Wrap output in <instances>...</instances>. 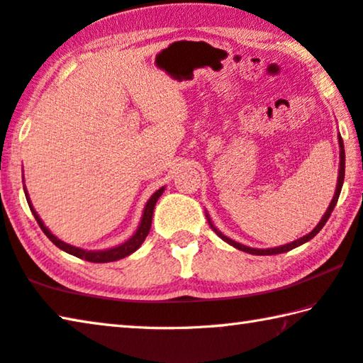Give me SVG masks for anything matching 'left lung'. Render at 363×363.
<instances>
[{
  "label": "left lung",
  "mask_w": 363,
  "mask_h": 363,
  "mask_svg": "<svg viewBox=\"0 0 363 363\" xmlns=\"http://www.w3.org/2000/svg\"><path fill=\"white\" fill-rule=\"evenodd\" d=\"M337 143H340V171H337V184H336L335 196H333V200H331V203H330V206H328V210L325 211L323 218L320 219V223H318V224L314 227V230L307 233V235L301 237V238H298V240H294V242H291V243H286V245H284V247H277V248H267V250H259V248H250V247H245V245H242V243H237V242H233L232 238L225 237L223 232H219V230L216 229V227L213 225L211 219H210V216H208V213H206V219H208V223H210L211 229H213L214 232H216L218 235H219L220 238H223L224 242H227V243H229V245H232L233 248H237V250H242V251H245V253L256 255V256H269V255L286 253V251H290V250H293V248L299 247V245H303V243H306V242H309L311 238H314V237L317 235V233L322 230V227L325 225V223H327L328 218L331 216V213H333V210H335V206H336V203H337V199H340L341 187H342V182H344V168H346V155H344V144H342V139H341V136H337Z\"/></svg>",
  "instance_id": "1"
}]
</instances>
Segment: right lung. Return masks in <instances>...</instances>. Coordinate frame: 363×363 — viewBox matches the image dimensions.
I'll return each mask as SVG.
<instances>
[{"mask_svg": "<svg viewBox=\"0 0 363 363\" xmlns=\"http://www.w3.org/2000/svg\"><path fill=\"white\" fill-rule=\"evenodd\" d=\"M23 190H26V196H27L28 206H30V210H32V213H33L36 223L40 224L41 230L45 232V235H46V237L49 238V240H51L54 245H56L57 248L65 251V253H69V255H73V256L79 257V259H86V261H89V262H112V261L121 259V257L130 256L131 253H134V251H136V250L140 247V245H143V242L145 240V237L149 235V232H150L152 216H153V208H155L157 200L160 199V196H162L164 187L158 189L157 192L150 196L149 201H147V205H145V208H144L143 219H140V224H139L138 230L134 232V235L130 238V240H126L125 243L118 245V247H113V248H108V250H101V251H88V250H82V248L72 247V245L65 243V242H62V240H59V238H57L56 235H52L51 230H49L48 227H46L45 224H43V220L40 219L38 213H36V211L33 210L32 201H30V199H28L27 189H23Z\"/></svg>", "mask_w": 363, "mask_h": 363, "instance_id": "add662e5", "label": "right lung"}]
</instances>
